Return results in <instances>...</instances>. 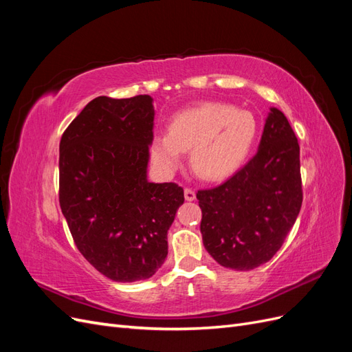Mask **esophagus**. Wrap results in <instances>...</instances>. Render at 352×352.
<instances>
[{
  "instance_id": "esophagus-1",
  "label": "esophagus",
  "mask_w": 352,
  "mask_h": 352,
  "mask_svg": "<svg viewBox=\"0 0 352 352\" xmlns=\"http://www.w3.org/2000/svg\"><path fill=\"white\" fill-rule=\"evenodd\" d=\"M195 198H197L195 190L186 188V189H185V199H186V201H194Z\"/></svg>"
}]
</instances>
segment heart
<instances>
[{
    "instance_id": "1",
    "label": "heart",
    "mask_w": 352,
    "mask_h": 352,
    "mask_svg": "<svg viewBox=\"0 0 352 352\" xmlns=\"http://www.w3.org/2000/svg\"><path fill=\"white\" fill-rule=\"evenodd\" d=\"M258 124L252 113L223 102H201L179 111L168 132L154 135L151 160L164 175L182 166L190 150V167L206 180L228 179L247 162L257 140Z\"/></svg>"
}]
</instances>
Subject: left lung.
<instances>
[{
	"label": "left lung",
	"mask_w": 352,
	"mask_h": 352,
	"mask_svg": "<svg viewBox=\"0 0 352 352\" xmlns=\"http://www.w3.org/2000/svg\"><path fill=\"white\" fill-rule=\"evenodd\" d=\"M201 235L220 265L247 272L278 252L302 204L300 145L286 116L270 107L257 154L217 188L198 190Z\"/></svg>",
	"instance_id": "8db88e82"
}]
</instances>
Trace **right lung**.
<instances>
[{"mask_svg":"<svg viewBox=\"0 0 352 352\" xmlns=\"http://www.w3.org/2000/svg\"><path fill=\"white\" fill-rule=\"evenodd\" d=\"M150 95L97 97L61 136L60 207L80 254L114 282L150 279L167 257L184 189L148 180Z\"/></svg>","mask_w":352,"mask_h":352,"instance_id":"right-lung-1","label":"right lung"}]
</instances>
